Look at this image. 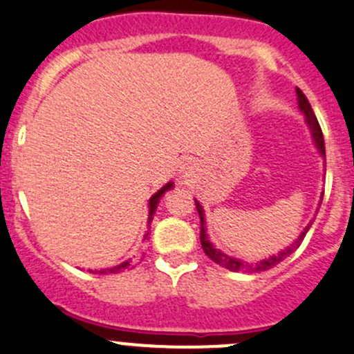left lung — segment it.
I'll use <instances>...</instances> for the list:
<instances>
[{"label":"left lung","instance_id":"left-lung-1","mask_svg":"<svg viewBox=\"0 0 354 354\" xmlns=\"http://www.w3.org/2000/svg\"><path fill=\"white\" fill-rule=\"evenodd\" d=\"M295 92H297L299 109H301V113L304 114L306 123H308L309 130H311L313 140H315V144H316V147H318L319 154H322V156H325V140H323V133H322V129H319L318 120H316L315 113H313V109H311V104H309V100L306 99V95L302 93L301 88H295ZM194 203H196L198 215H200V224H201L200 241H201V247H203V252L208 255V259H210V261H214L215 264L222 266V268L230 269V271L259 272V271H266V269L274 268L276 264H280L281 261H285L288 255L294 254V252L297 250L299 247H301V243H302V240H304L306 233H308L309 227H311V224L306 225L304 231L299 234L297 240H295L292 245H288L287 248H283L281 252H278L276 255H271V257H268V259H262V261H259V262H247V261H241V259L231 257V255L224 254V252H221L218 248H215L214 245L210 243V240H208V234H207V227H205V210H203V207H201L200 201L194 200ZM319 203H322V201H319Z\"/></svg>","mask_w":354,"mask_h":354}]
</instances>
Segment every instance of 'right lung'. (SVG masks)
<instances>
[{
  "mask_svg": "<svg viewBox=\"0 0 354 354\" xmlns=\"http://www.w3.org/2000/svg\"><path fill=\"white\" fill-rule=\"evenodd\" d=\"M171 187H174V183H167L163 187H161L160 191H156V193H154L153 196L149 198V221H147V222H149V224H151V221H153V215H154V212H156L158 203H160L161 196H163V194L167 193V191H170ZM147 234H149V231H147ZM147 234H146V238H147ZM146 238H144V240H146ZM132 264H133L132 261H124V262H121V264L114 266V268L100 269V271H95V272H100V274H107V272H121V271H124V269L132 268ZM90 272H93L92 269H90Z\"/></svg>",
  "mask_w": 354,
  "mask_h": 354,
  "instance_id": "1",
  "label": "right lung"
}]
</instances>
